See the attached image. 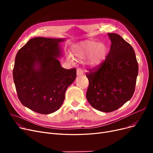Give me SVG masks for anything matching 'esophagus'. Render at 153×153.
Segmentation results:
<instances>
[{"label": "esophagus", "instance_id": "obj_1", "mask_svg": "<svg viewBox=\"0 0 153 153\" xmlns=\"http://www.w3.org/2000/svg\"><path fill=\"white\" fill-rule=\"evenodd\" d=\"M83 74V71L81 68H77V76H81Z\"/></svg>", "mask_w": 153, "mask_h": 153}]
</instances>
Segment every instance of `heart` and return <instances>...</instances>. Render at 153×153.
I'll return each instance as SVG.
<instances>
[{
    "label": "heart",
    "mask_w": 153,
    "mask_h": 153,
    "mask_svg": "<svg viewBox=\"0 0 153 153\" xmlns=\"http://www.w3.org/2000/svg\"><path fill=\"white\" fill-rule=\"evenodd\" d=\"M72 54L77 59H84L89 57V63L92 66H97L105 60L108 53L107 46L94 41H85L74 45L72 48ZM67 59L69 62L74 61L71 56H68Z\"/></svg>",
    "instance_id": "b5f03b06"
}]
</instances>
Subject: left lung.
Listing matches in <instances>:
<instances>
[{
    "mask_svg": "<svg viewBox=\"0 0 153 153\" xmlns=\"http://www.w3.org/2000/svg\"><path fill=\"white\" fill-rule=\"evenodd\" d=\"M110 51L99 66L88 69L86 98L94 108L111 112L121 107L134 94L138 64L132 46L117 33H108Z\"/></svg>",
    "mask_w": 153,
    "mask_h": 153,
    "instance_id": "left-lung-1",
    "label": "left lung"
}]
</instances>
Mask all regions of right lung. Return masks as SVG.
<instances>
[{
    "mask_svg": "<svg viewBox=\"0 0 153 153\" xmlns=\"http://www.w3.org/2000/svg\"><path fill=\"white\" fill-rule=\"evenodd\" d=\"M64 39L36 37L19 50L13 77L22 105L41 114L58 110L67 88L76 77V69L62 68L59 43Z\"/></svg>",
    "mask_w": 153,
    "mask_h": 153,
    "instance_id": "1",
    "label": "right lung"
}]
</instances>
